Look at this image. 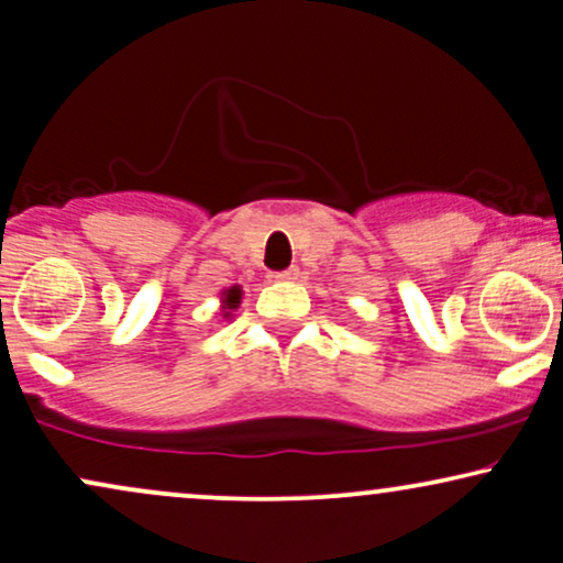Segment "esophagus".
<instances>
[{
    "instance_id": "obj_1",
    "label": "esophagus",
    "mask_w": 563,
    "mask_h": 563,
    "mask_svg": "<svg viewBox=\"0 0 563 563\" xmlns=\"http://www.w3.org/2000/svg\"><path fill=\"white\" fill-rule=\"evenodd\" d=\"M299 277V269L290 267V269H283V273H273L269 275V280H277V283H288V280H296Z\"/></svg>"
}]
</instances>
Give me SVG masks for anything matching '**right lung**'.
<instances>
[{"instance_id": "obj_1", "label": "right lung", "mask_w": 563, "mask_h": 563, "mask_svg": "<svg viewBox=\"0 0 563 563\" xmlns=\"http://www.w3.org/2000/svg\"><path fill=\"white\" fill-rule=\"evenodd\" d=\"M241 299H243V288L241 286H230V288H224L222 294H219V307H222V318L224 320H232V312L241 307Z\"/></svg>"}]
</instances>
